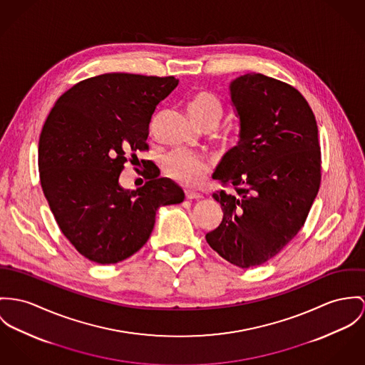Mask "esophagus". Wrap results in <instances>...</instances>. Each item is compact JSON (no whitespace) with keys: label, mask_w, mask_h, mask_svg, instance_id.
Wrapping results in <instances>:
<instances>
[{"label":"esophagus","mask_w":365,"mask_h":365,"mask_svg":"<svg viewBox=\"0 0 365 365\" xmlns=\"http://www.w3.org/2000/svg\"><path fill=\"white\" fill-rule=\"evenodd\" d=\"M186 198L187 200H200V198H202V197L200 196L198 193H195V192H190V190H186Z\"/></svg>","instance_id":"1"}]
</instances>
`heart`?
<instances>
[{"label": "heart", "instance_id": "obj_1", "mask_svg": "<svg viewBox=\"0 0 365 365\" xmlns=\"http://www.w3.org/2000/svg\"><path fill=\"white\" fill-rule=\"evenodd\" d=\"M189 113L197 123L204 128L211 122H220L224 113V107L221 100L214 93L201 91L192 98ZM164 169L169 178L178 183L187 187H196L205 180L211 170V163L202 155L176 150L165 157Z\"/></svg>", "mask_w": 365, "mask_h": 365}]
</instances>
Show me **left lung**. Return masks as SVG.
<instances>
[{
  "instance_id": "obj_1",
  "label": "left lung",
  "mask_w": 365,
  "mask_h": 365,
  "mask_svg": "<svg viewBox=\"0 0 365 365\" xmlns=\"http://www.w3.org/2000/svg\"><path fill=\"white\" fill-rule=\"evenodd\" d=\"M229 87L240 139L212 178L236 193L212 195L224 218L205 239L230 264L250 268L275 257L303 227L319 190L321 150L314 113L293 86L246 73Z\"/></svg>"
}]
</instances>
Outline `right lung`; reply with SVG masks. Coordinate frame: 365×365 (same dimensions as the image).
I'll return each instance as SVG.
<instances>
[{
	"instance_id": "add662e5",
	"label": "right lung",
	"mask_w": 365,
	"mask_h": 365,
	"mask_svg": "<svg viewBox=\"0 0 365 365\" xmlns=\"http://www.w3.org/2000/svg\"><path fill=\"white\" fill-rule=\"evenodd\" d=\"M178 83L173 76H94L65 91L43 126L38 170L44 196L63 236L93 262L116 264L139 252L157 210L185 198L155 170L136 190L119 185L125 163L148 150L153 113Z\"/></svg>"
}]
</instances>
